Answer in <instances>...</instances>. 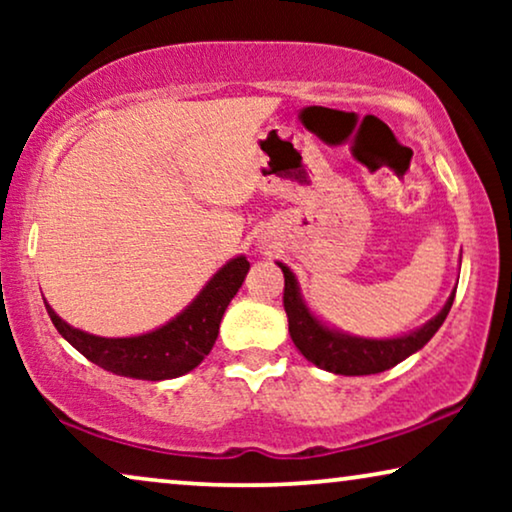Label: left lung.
Returning <instances> with one entry per match:
<instances>
[{"label":"left lung","mask_w":512,"mask_h":512,"mask_svg":"<svg viewBox=\"0 0 512 512\" xmlns=\"http://www.w3.org/2000/svg\"><path fill=\"white\" fill-rule=\"evenodd\" d=\"M284 272V310L289 317V333L293 345L298 352L305 356L307 361L321 370L335 375H375L384 373V370L394 368L419 352L426 342H429L450 312L454 303V289L450 298L445 300L443 310L436 317H431L424 326L415 328V331L396 335V338H361V335H352L340 331V328L328 326L321 321L310 307H307L303 293H300V284L296 275H293L289 265L279 263Z\"/></svg>","instance_id":"left-lung-1"}]
</instances>
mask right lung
Returning <instances> with one entry per match:
<instances>
[{
    "label": "right lung",
    "mask_w": 512,
    "mask_h": 512,
    "mask_svg": "<svg viewBox=\"0 0 512 512\" xmlns=\"http://www.w3.org/2000/svg\"><path fill=\"white\" fill-rule=\"evenodd\" d=\"M249 268L247 256L230 258L177 317L153 331L130 335V338H102V335L81 331L60 319L46 300L44 303L48 317L62 338L95 366L114 375L135 377V380H172V377L191 373L212 352L219 338L223 312L240 291Z\"/></svg>",
    "instance_id": "add662e5"
}]
</instances>
